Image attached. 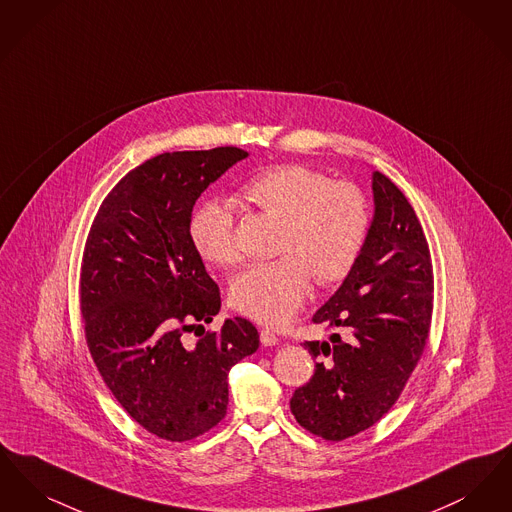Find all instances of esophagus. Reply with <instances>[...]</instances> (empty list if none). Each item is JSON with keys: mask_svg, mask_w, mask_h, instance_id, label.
<instances>
[{"mask_svg": "<svg viewBox=\"0 0 512 512\" xmlns=\"http://www.w3.org/2000/svg\"><path fill=\"white\" fill-rule=\"evenodd\" d=\"M280 341V338L274 334V332H270V330H261V343L265 345V347H272V345H276Z\"/></svg>", "mask_w": 512, "mask_h": 512, "instance_id": "obj_1", "label": "esophagus"}]
</instances>
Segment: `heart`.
<instances>
[{
  "instance_id": "heart-1",
  "label": "heart",
  "mask_w": 512,
  "mask_h": 512,
  "mask_svg": "<svg viewBox=\"0 0 512 512\" xmlns=\"http://www.w3.org/2000/svg\"><path fill=\"white\" fill-rule=\"evenodd\" d=\"M242 197L280 217L274 261L245 268L232 282V301L261 324H288L311 290L343 280L357 263L370 228L365 192L347 180H330L303 165H278L255 174ZM195 251L207 263L232 267L240 261L234 242V209L224 199L201 203L190 219Z\"/></svg>"
}]
</instances>
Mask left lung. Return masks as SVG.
<instances>
[{"instance_id": "1", "label": "left lung", "mask_w": 512, "mask_h": 512, "mask_svg": "<svg viewBox=\"0 0 512 512\" xmlns=\"http://www.w3.org/2000/svg\"><path fill=\"white\" fill-rule=\"evenodd\" d=\"M372 195L363 251L313 317L332 334L303 343L317 368L290 401L295 420L330 441L351 438L390 411L430 332L434 274L422 226L382 172H372Z\"/></svg>"}]
</instances>
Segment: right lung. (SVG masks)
<instances>
[{
    "instance_id": "obj_1",
    "label": "right lung",
    "mask_w": 512,
    "mask_h": 512,
    "mask_svg": "<svg viewBox=\"0 0 512 512\" xmlns=\"http://www.w3.org/2000/svg\"><path fill=\"white\" fill-rule=\"evenodd\" d=\"M247 155L215 147L149 159L103 199L84 247L80 311L92 359L122 409L167 441L217 426L230 368L259 349L245 318L205 332L220 292L190 238L197 197Z\"/></svg>"
}]
</instances>
